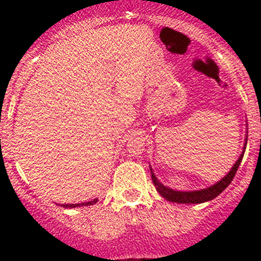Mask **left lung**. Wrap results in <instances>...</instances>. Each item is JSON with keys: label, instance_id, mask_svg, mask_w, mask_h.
<instances>
[{"label": "left lung", "instance_id": "1", "mask_svg": "<svg viewBox=\"0 0 261 261\" xmlns=\"http://www.w3.org/2000/svg\"><path fill=\"white\" fill-rule=\"evenodd\" d=\"M246 146H247V136H246V140H244L243 151H242L241 155H239L238 161H237V162H235V165L231 167V170H230V171L227 172V174H226L220 181H217L216 184L208 187V188H204V190H199V191L172 190V188H170V187L163 186V184L161 183L158 179H156V176L154 175L153 170H151V167H150L151 179H153L154 186H155V188H156V191L159 192V195L171 202H177V204H201V202L211 201V200L216 199L217 196L220 195L222 191H225L226 187L231 183V180L234 179L235 174H237V170H238L239 165H241V162H242V158H243V155H244Z\"/></svg>", "mask_w": 261, "mask_h": 261}]
</instances>
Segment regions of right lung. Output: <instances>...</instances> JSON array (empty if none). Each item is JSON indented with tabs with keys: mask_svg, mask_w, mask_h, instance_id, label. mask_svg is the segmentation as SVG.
<instances>
[{
	"mask_svg": "<svg viewBox=\"0 0 261 261\" xmlns=\"http://www.w3.org/2000/svg\"><path fill=\"white\" fill-rule=\"evenodd\" d=\"M98 199H94L93 201H87V202H82V204H62L64 208H78V206H87V205H94L96 204Z\"/></svg>",
	"mask_w": 261,
	"mask_h": 261,
	"instance_id": "add662e5",
	"label": "right lung"
}]
</instances>
